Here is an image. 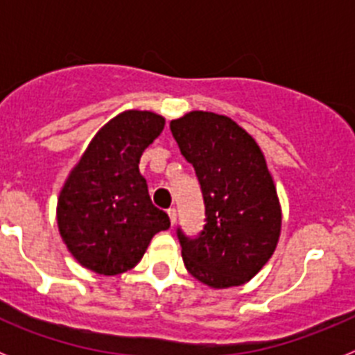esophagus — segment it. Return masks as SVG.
<instances>
[{"instance_id": "obj_1", "label": "esophagus", "mask_w": 355, "mask_h": 355, "mask_svg": "<svg viewBox=\"0 0 355 355\" xmlns=\"http://www.w3.org/2000/svg\"><path fill=\"white\" fill-rule=\"evenodd\" d=\"M167 213H168V218H171V224L174 225L175 220H178V211H175V208H168Z\"/></svg>"}]
</instances>
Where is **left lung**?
<instances>
[{
	"mask_svg": "<svg viewBox=\"0 0 355 355\" xmlns=\"http://www.w3.org/2000/svg\"><path fill=\"white\" fill-rule=\"evenodd\" d=\"M181 155L192 163L205 199V227H178L187 270L211 288L247 283L277 245L281 206L256 140L225 115L190 112L171 122Z\"/></svg>",
	"mask_w": 355,
	"mask_h": 355,
	"instance_id": "8db88e82",
	"label": "left lung"
}]
</instances>
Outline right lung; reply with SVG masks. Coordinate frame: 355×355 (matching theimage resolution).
Instances as JSON below:
<instances>
[{
  "label": "right lung",
  "mask_w": 355,
  "mask_h": 355,
  "mask_svg": "<svg viewBox=\"0 0 355 355\" xmlns=\"http://www.w3.org/2000/svg\"><path fill=\"white\" fill-rule=\"evenodd\" d=\"M165 119L130 110L97 131L71 171L56 208L71 254L96 274L117 275L142 259L150 238L171 227L153 205L140 156L158 139Z\"/></svg>",
  "instance_id": "obj_1"
}]
</instances>
